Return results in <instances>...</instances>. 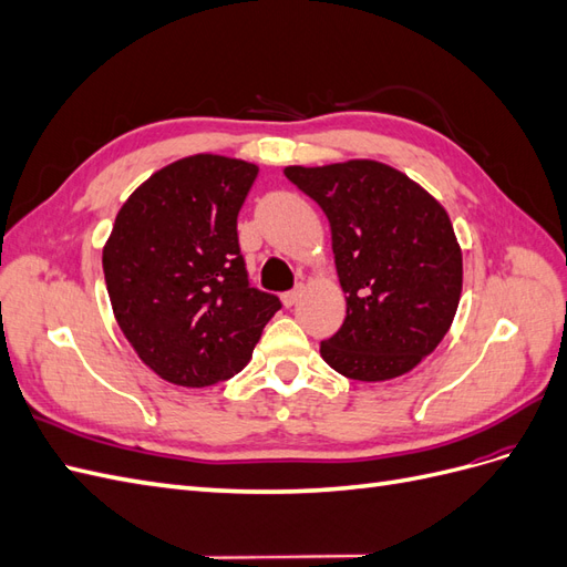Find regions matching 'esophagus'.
Listing matches in <instances>:
<instances>
[{
  "instance_id": "esophagus-1",
  "label": "esophagus",
  "mask_w": 567,
  "mask_h": 567,
  "mask_svg": "<svg viewBox=\"0 0 567 567\" xmlns=\"http://www.w3.org/2000/svg\"><path fill=\"white\" fill-rule=\"evenodd\" d=\"M300 296H302V286H296L293 290H288V293H284L281 300H284L286 307H293L300 300Z\"/></svg>"
}]
</instances>
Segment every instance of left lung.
<instances>
[{
  "mask_svg": "<svg viewBox=\"0 0 567 567\" xmlns=\"http://www.w3.org/2000/svg\"><path fill=\"white\" fill-rule=\"evenodd\" d=\"M329 217L348 293L340 329L321 340L326 364L352 381L414 369L450 331L461 296V248L442 205L375 161L286 167Z\"/></svg>",
  "mask_w": 567,
  "mask_h": 567,
  "instance_id": "8db88e82",
  "label": "left lung"
}]
</instances>
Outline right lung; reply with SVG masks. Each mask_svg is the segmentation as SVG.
Listing matches in <instances>:
<instances>
[{"instance_id":"right-lung-1","label":"right lung","mask_w":567,"mask_h":567,"mask_svg":"<svg viewBox=\"0 0 567 567\" xmlns=\"http://www.w3.org/2000/svg\"><path fill=\"white\" fill-rule=\"evenodd\" d=\"M257 167L192 156L163 167L120 208L104 248L115 319L161 379L205 388L241 371L281 310L250 286L238 210Z\"/></svg>"}]
</instances>
